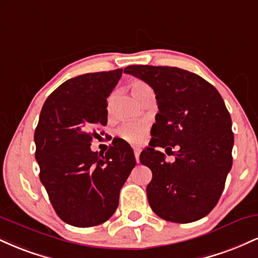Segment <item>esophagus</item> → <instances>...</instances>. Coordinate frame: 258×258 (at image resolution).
<instances>
[{
    "label": "esophagus",
    "mask_w": 258,
    "mask_h": 258,
    "mask_svg": "<svg viewBox=\"0 0 258 258\" xmlns=\"http://www.w3.org/2000/svg\"><path fill=\"white\" fill-rule=\"evenodd\" d=\"M133 152H135V156H136V161L137 162H139V155H141V148H135V150H133Z\"/></svg>",
    "instance_id": "34e87169"
}]
</instances>
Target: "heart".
Returning a JSON list of instances; mask_svg holds the SVG:
<instances>
[{
    "mask_svg": "<svg viewBox=\"0 0 258 258\" xmlns=\"http://www.w3.org/2000/svg\"><path fill=\"white\" fill-rule=\"evenodd\" d=\"M130 90H131L132 96L141 103L149 96L154 94L152 87L146 82L139 81V80L131 82ZM110 103L111 98L109 99V108H110ZM148 131H149V125L144 121H139V122H130L122 125L117 130V135H119L120 138L128 142V143L141 144L146 141Z\"/></svg>",
    "mask_w": 258,
    "mask_h": 258,
    "instance_id": "b5f03b06",
    "label": "heart"
}]
</instances>
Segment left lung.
I'll use <instances>...</instances> for the list:
<instances>
[{
    "mask_svg": "<svg viewBox=\"0 0 258 258\" xmlns=\"http://www.w3.org/2000/svg\"><path fill=\"white\" fill-rule=\"evenodd\" d=\"M126 74L155 92L159 112L141 164L152 170L149 205L162 220L190 223L220 200L232 168V119L221 94L197 74L173 67L130 65ZM156 147L175 161L168 163Z\"/></svg>",
    "mask_w": 258,
    "mask_h": 258,
    "instance_id": "left-lung-1",
    "label": "left lung"
}]
</instances>
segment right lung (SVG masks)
Listing matches in <instances>:
<instances>
[{
	"label": "right lung",
	"instance_id": "obj_1",
	"mask_svg": "<svg viewBox=\"0 0 258 258\" xmlns=\"http://www.w3.org/2000/svg\"><path fill=\"white\" fill-rule=\"evenodd\" d=\"M121 75L122 69H116L68 80L41 110L34 136L40 179L59 218L70 226L108 221L136 166L132 148L122 139L112 142L105 154L91 150L92 139L106 125V98Z\"/></svg>",
	"mask_w": 258,
	"mask_h": 258
}]
</instances>
